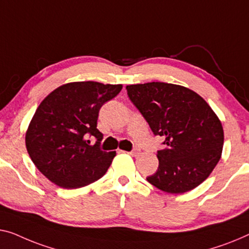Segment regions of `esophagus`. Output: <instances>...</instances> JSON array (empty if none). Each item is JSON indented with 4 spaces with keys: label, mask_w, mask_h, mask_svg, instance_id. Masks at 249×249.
I'll use <instances>...</instances> for the list:
<instances>
[{
    "label": "esophagus",
    "mask_w": 249,
    "mask_h": 249,
    "mask_svg": "<svg viewBox=\"0 0 249 249\" xmlns=\"http://www.w3.org/2000/svg\"><path fill=\"white\" fill-rule=\"evenodd\" d=\"M140 148H134V150H132L131 152H128V154H131V155H134V157H136V155H139L140 154Z\"/></svg>",
    "instance_id": "esophagus-1"
}]
</instances>
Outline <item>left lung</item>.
Here are the masks:
<instances>
[{"instance_id":"1","label":"left lung","mask_w":249,"mask_h":249,"mask_svg":"<svg viewBox=\"0 0 249 249\" xmlns=\"http://www.w3.org/2000/svg\"><path fill=\"white\" fill-rule=\"evenodd\" d=\"M127 95L150 125L164 137L158 171L146 180L168 194H184L201 184L221 158L224 128L201 96L166 83L126 86Z\"/></svg>"}]
</instances>
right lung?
Masks as SVG:
<instances>
[{
	"label": "right lung",
	"mask_w": 249,
	"mask_h": 249,
	"mask_svg": "<svg viewBox=\"0 0 249 249\" xmlns=\"http://www.w3.org/2000/svg\"><path fill=\"white\" fill-rule=\"evenodd\" d=\"M122 85L75 81L55 88L38 106L25 133V146L36 169L64 189L88 185L104 176L116 152L99 148L98 113ZM96 143L89 146L87 139Z\"/></svg>",
	"instance_id": "add662e5"
}]
</instances>
